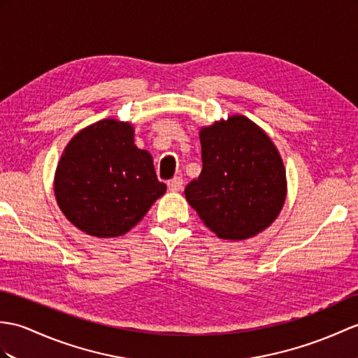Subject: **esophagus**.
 I'll return each mask as SVG.
<instances>
[{
    "mask_svg": "<svg viewBox=\"0 0 358 358\" xmlns=\"http://www.w3.org/2000/svg\"><path fill=\"white\" fill-rule=\"evenodd\" d=\"M168 187L172 192H178V190L182 189V178L181 177H173L172 180L168 181Z\"/></svg>",
    "mask_w": 358,
    "mask_h": 358,
    "instance_id": "obj_1",
    "label": "esophagus"
}]
</instances>
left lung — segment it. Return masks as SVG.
<instances>
[{"mask_svg": "<svg viewBox=\"0 0 358 358\" xmlns=\"http://www.w3.org/2000/svg\"><path fill=\"white\" fill-rule=\"evenodd\" d=\"M203 171L185 189L187 203L221 239L267 229L285 201V169L265 132L244 115L199 132Z\"/></svg>", "mask_w": 358, "mask_h": 358, "instance_id": "obj_1", "label": "left lung"}]
</instances>
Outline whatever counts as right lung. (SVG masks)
Here are the masks:
<instances>
[{
	"label": "right lung",
	"mask_w": 358,
	"mask_h": 358,
	"mask_svg": "<svg viewBox=\"0 0 358 358\" xmlns=\"http://www.w3.org/2000/svg\"><path fill=\"white\" fill-rule=\"evenodd\" d=\"M164 192L151 154L134 145V129L113 119L78 132L55 177V195L66 220L99 238L127 234Z\"/></svg>",
	"instance_id": "obj_1"
}]
</instances>
